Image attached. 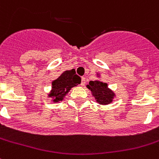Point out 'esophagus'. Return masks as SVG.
I'll list each match as a JSON object with an SVG mask.
<instances>
[{"label": "esophagus", "instance_id": "esophagus-1", "mask_svg": "<svg viewBox=\"0 0 159 159\" xmlns=\"http://www.w3.org/2000/svg\"><path fill=\"white\" fill-rule=\"evenodd\" d=\"M85 84H86V78L84 77H82V79H81V86H85Z\"/></svg>", "mask_w": 159, "mask_h": 159}]
</instances>
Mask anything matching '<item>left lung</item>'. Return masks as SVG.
<instances>
[{"instance_id": "left-lung-1", "label": "left lung", "mask_w": 159, "mask_h": 159, "mask_svg": "<svg viewBox=\"0 0 159 159\" xmlns=\"http://www.w3.org/2000/svg\"><path fill=\"white\" fill-rule=\"evenodd\" d=\"M97 77H100V73H97ZM86 87L91 91L93 97H95V101L98 104L107 105L111 104L115 97V93L108 87L106 82H103L100 80L91 81Z\"/></svg>"}]
</instances>
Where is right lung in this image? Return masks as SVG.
Masks as SVG:
<instances>
[{"mask_svg": "<svg viewBox=\"0 0 159 159\" xmlns=\"http://www.w3.org/2000/svg\"><path fill=\"white\" fill-rule=\"evenodd\" d=\"M81 83V77L77 76L74 69L66 70L51 83V91L48 96L54 103L62 101L71 89Z\"/></svg>", "mask_w": 159, "mask_h": 159, "instance_id": "add662e5", "label": "right lung"}]
</instances>
